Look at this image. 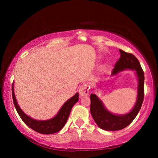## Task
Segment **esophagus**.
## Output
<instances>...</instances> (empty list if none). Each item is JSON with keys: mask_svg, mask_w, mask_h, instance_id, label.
I'll list each match as a JSON object with an SVG mask.
<instances>
[{"mask_svg": "<svg viewBox=\"0 0 158 158\" xmlns=\"http://www.w3.org/2000/svg\"><path fill=\"white\" fill-rule=\"evenodd\" d=\"M79 93L81 96L88 95L89 93V87L87 85H81L79 88Z\"/></svg>", "mask_w": 158, "mask_h": 158, "instance_id": "1", "label": "esophagus"}]
</instances>
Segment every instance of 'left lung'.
<instances>
[{
    "label": "left lung",
    "instance_id": "1",
    "mask_svg": "<svg viewBox=\"0 0 158 158\" xmlns=\"http://www.w3.org/2000/svg\"><path fill=\"white\" fill-rule=\"evenodd\" d=\"M119 52L121 53V58L115 64L112 74H116L125 69H135L139 80L137 100L135 107L130 113L118 116L106 110L102 101L95 94L90 95V113L96 124L104 130H120L129 125L137 116L143 101L144 73L139 61L132 53L125 52L121 49H119Z\"/></svg>",
    "mask_w": 158,
    "mask_h": 158
}]
</instances>
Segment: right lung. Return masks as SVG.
<instances>
[{"label": "right lung", "instance_id": "add662e5", "mask_svg": "<svg viewBox=\"0 0 158 158\" xmlns=\"http://www.w3.org/2000/svg\"><path fill=\"white\" fill-rule=\"evenodd\" d=\"M12 91L13 102H14L16 110H17L18 114L19 115L21 120L31 129L39 133L44 134V135H50V134L56 133L62 129L68 121L72 108L79 100V94L76 93L73 98L69 99L64 104L60 109L59 112L54 118L48 120V121H36V120L28 117L19 108L15 98L13 84L12 85Z\"/></svg>", "mask_w": 158, "mask_h": 158}]
</instances>
